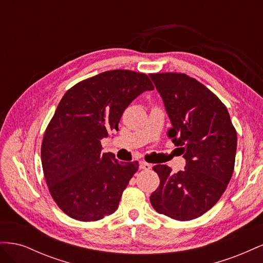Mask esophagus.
<instances>
[{
  "label": "esophagus",
  "mask_w": 263,
  "mask_h": 263,
  "mask_svg": "<svg viewBox=\"0 0 263 263\" xmlns=\"http://www.w3.org/2000/svg\"><path fill=\"white\" fill-rule=\"evenodd\" d=\"M139 168L141 170H150L151 169V164L146 162V161H140L139 162Z\"/></svg>",
  "instance_id": "esophagus-1"
}]
</instances>
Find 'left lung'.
I'll return each mask as SVG.
<instances>
[{
  "instance_id": "1",
  "label": "left lung",
  "mask_w": 263,
  "mask_h": 263,
  "mask_svg": "<svg viewBox=\"0 0 263 263\" xmlns=\"http://www.w3.org/2000/svg\"><path fill=\"white\" fill-rule=\"evenodd\" d=\"M149 76L170 117L166 135L186 160L184 171L174 174L166 164L154 166L160 184L150 203L172 219H194L211 210L227 189L237 133L224 103L196 79L178 72Z\"/></svg>"
}]
</instances>
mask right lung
<instances>
[{"label":"right lung","mask_w":263,"mask_h":263,"mask_svg":"<svg viewBox=\"0 0 263 263\" xmlns=\"http://www.w3.org/2000/svg\"><path fill=\"white\" fill-rule=\"evenodd\" d=\"M155 87L146 73L110 70L66 92L42 144L44 176L53 201L71 218L95 221L113 214L138 162L102 154V138L118 130L125 108Z\"/></svg>","instance_id":"right-lung-1"}]
</instances>
